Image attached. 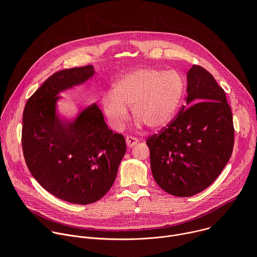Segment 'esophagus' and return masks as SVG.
Masks as SVG:
<instances>
[{
    "label": "esophagus",
    "instance_id": "1",
    "mask_svg": "<svg viewBox=\"0 0 257 257\" xmlns=\"http://www.w3.org/2000/svg\"><path fill=\"white\" fill-rule=\"evenodd\" d=\"M138 139L136 137H132V136H127L126 137V144L129 149L133 148L134 145H136L138 143Z\"/></svg>",
    "mask_w": 257,
    "mask_h": 257
}]
</instances>
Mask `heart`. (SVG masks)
<instances>
[{"label":"heart","mask_w":257,"mask_h":257,"mask_svg":"<svg viewBox=\"0 0 257 257\" xmlns=\"http://www.w3.org/2000/svg\"><path fill=\"white\" fill-rule=\"evenodd\" d=\"M184 83L175 71L138 68L119 78L101 98L108 125L121 130L128 121L127 107L138 125L152 130L167 127L174 119L181 102Z\"/></svg>","instance_id":"b5f03b06"}]
</instances>
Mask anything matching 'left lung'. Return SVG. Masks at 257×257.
<instances>
[{
	"mask_svg": "<svg viewBox=\"0 0 257 257\" xmlns=\"http://www.w3.org/2000/svg\"><path fill=\"white\" fill-rule=\"evenodd\" d=\"M186 105L146 144L157 184L178 197L210 186L228 164L234 146L231 107L224 89L201 66L187 72Z\"/></svg>",
	"mask_w": 257,
	"mask_h": 257,
	"instance_id": "8db88e82",
	"label": "left lung"
}]
</instances>
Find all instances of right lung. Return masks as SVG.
Here are the masks:
<instances>
[{
    "label": "right lung",
    "instance_id": "obj_1",
    "mask_svg": "<svg viewBox=\"0 0 257 257\" xmlns=\"http://www.w3.org/2000/svg\"><path fill=\"white\" fill-rule=\"evenodd\" d=\"M93 75L91 65L56 72L23 111L22 149L31 175L56 197L83 205L99 200L112 187L126 153L124 136L107 128L95 103L71 121L58 114L59 93Z\"/></svg>",
    "mask_w": 257,
    "mask_h": 257
}]
</instances>
